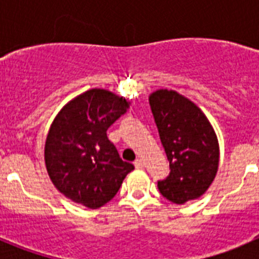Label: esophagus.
Masks as SVG:
<instances>
[{"label": "esophagus", "mask_w": 259, "mask_h": 259, "mask_svg": "<svg viewBox=\"0 0 259 259\" xmlns=\"http://www.w3.org/2000/svg\"><path fill=\"white\" fill-rule=\"evenodd\" d=\"M135 167H137V168H143L144 167V161L141 159V158H137L136 161H135Z\"/></svg>", "instance_id": "obj_1"}]
</instances>
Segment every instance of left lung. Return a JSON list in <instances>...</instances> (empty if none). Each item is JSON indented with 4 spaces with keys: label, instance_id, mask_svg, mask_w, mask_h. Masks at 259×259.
<instances>
[{
    "label": "left lung",
    "instance_id": "obj_1",
    "mask_svg": "<svg viewBox=\"0 0 259 259\" xmlns=\"http://www.w3.org/2000/svg\"><path fill=\"white\" fill-rule=\"evenodd\" d=\"M149 104L171 170L158 182V189L179 205L201 197L219 167V143L211 123L197 105L171 89L153 92Z\"/></svg>",
    "mask_w": 259,
    "mask_h": 259
}]
</instances>
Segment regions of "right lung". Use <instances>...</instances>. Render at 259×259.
<instances>
[{
	"label": "right lung",
	"mask_w": 259,
	"mask_h": 259,
	"mask_svg": "<svg viewBox=\"0 0 259 259\" xmlns=\"http://www.w3.org/2000/svg\"><path fill=\"white\" fill-rule=\"evenodd\" d=\"M122 96L93 88L68 101L53 120L45 141L48 175L74 202L98 209L119 191L135 167L122 161L106 131L127 111Z\"/></svg>",
	"instance_id": "right-lung-1"
}]
</instances>
